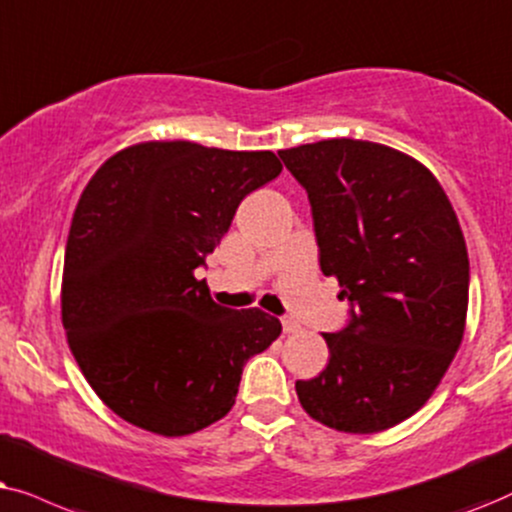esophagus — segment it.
Here are the masks:
<instances>
[{"instance_id":"1","label":"esophagus","mask_w":512,"mask_h":512,"mask_svg":"<svg viewBox=\"0 0 512 512\" xmlns=\"http://www.w3.org/2000/svg\"><path fill=\"white\" fill-rule=\"evenodd\" d=\"M281 323H283V332H285V335H295V332L302 330V325H299L295 318H283Z\"/></svg>"}]
</instances>
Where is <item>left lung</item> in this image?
Wrapping results in <instances>:
<instances>
[{"label":"left lung","mask_w":512,"mask_h":512,"mask_svg":"<svg viewBox=\"0 0 512 512\" xmlns=\"http://www.w3.org/2000/svg\"><path fill=\"white\" fill-rule=\"evenodd\" d=\"M278 156L309 194L320 269L351 304L297 398L335 431H386L431 398L459 351L470 281L459 220L431 170L398 149L332 138Z\"/></svg>","instance_id":"obj_1"}]
</instances>
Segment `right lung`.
Segmentation results:
<instances>
[{
  "label": "right lung",
  "mask_w": 512,
  "mask_h": 512,
  "mask_svg": "<svg viewBox=\"0 0 512 512\" xmlns=\"http://www.w3.org/2000/svg\"><path fill=\"white\" fill-rule=\"evenodd\" d=\"M281 170L274 152L140 142L86 185L65 248L63 327L88 384L128 424L166 438L215 424L245 363L281 335L276 316L215 304L196 278L238 203Z\"/></svg>",
  "instance_id": "add662e5"
}]
</instances>
